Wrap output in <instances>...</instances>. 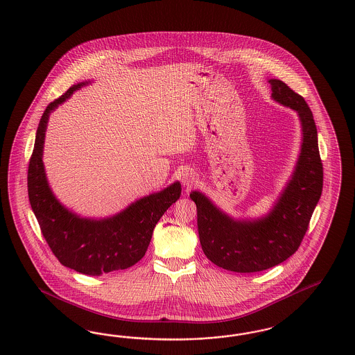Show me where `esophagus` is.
<instances>
[{
    "mask_svg": "<svg viewBox=\"0 0 355 355\" xmlns=\"http://www.w3.org/2000/svg\"><path fill=\"white\" fill-rule=\"evenodd\" d=\"M196 180H197V177H196V174L191 171H186L181 174V181H182V184H184L186 187H191V186L194 184V182H196Z\"/></svg>",
    "mask_w": 355,
    "mask_h": 355,
    "instance_id": "34e87169",
    "label": "esophagus"
}]
</instances>
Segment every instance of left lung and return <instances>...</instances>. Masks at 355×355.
Instances as JSON below:
<instances>
[{"mask_svg":"<svg viewBox=\"0 0 355 355\" xmlns=\"http://www.w3.org/2000/svg\"><path fill=\"white\" fill-rule=\"evenodd\" d=\"M272 98L298 114L302 127L301 153L291 181L272 211L256 220H235L199 191V241L205 255L223 270L251 273L268 270L293 255L300 247L320 200L324 168L312 111L301 95L279 79H270Z\"/></svg>","mask_w":355,"mask_h":355,"instance_id":"left-lung-1","label":"left lung"}]
</instances>
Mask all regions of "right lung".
<instances>
[{"mask_svg": "<svg viewBox=\"0 0 355 355\" xmlns=\"http://www.w3.org/2000/svg\"><path fill=\"white\" fill-rule=\"evenodd\" d=\"M87 82L70 87L43 112L28 171V200L43 238L60 264L79 273L99 276L127 270L140 261L152 239L157 222L181 196L174 182L159 193L136 200L121 213L107 219H85L62 206L50 190L43 168L44 132L49 114Z\"/></svg>", "mask_w": 355, "mask_h": 355, "instance_id": "obj_1", "label": "right lung"}]
</instances>
